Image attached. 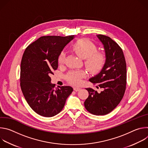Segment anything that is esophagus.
<instances>
[{"instance_id":"esophagus-1","label":"esophagus","mask_w":148,"mask_h":148,"mask_svg":"<svg viewBox=\"0 0 148 148\" xmlns=\"http://www.w3.org/2000/svg\"><path fill=\"white\" fill-rule=\"evenodd\" d=\"M74 90L75 91H80L81 90V88L80 87H74Z\"/></svg>"}]
</instances>
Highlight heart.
Instances as JSON below:
<instances>
[{
	"mask_svg": "<svg viewBox=\"0 0 148 148\" xmlns=\"http://www.w3.org/2000/svg\"><path fill=\"white\" fill-rule=\"evenodd\" d=\"M73 50L80 58L85 59V66L88 70L92 74H95L100 71L105 62L104 54L97 51L96 45L87 38L78 40L74 44ZM66 54L62 52L58 57L60 65L64 64L66 61ZM86 77V73L83 71H72L67 76V80L75 85L80 84L82 78Z\"/></svg>",
	"mask_w": 148,
	"mask_h": 148,
	"instance_id": "obj_1",
	"label": "heart"
}]
</instances>
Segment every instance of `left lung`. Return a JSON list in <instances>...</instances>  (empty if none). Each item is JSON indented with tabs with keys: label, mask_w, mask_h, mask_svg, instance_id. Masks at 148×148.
Returning <instances> with one entry per match:
<instances>
[{
	"label": "left lung",
	"mask_w": 148,
	"mask_h": 148,
	"mask_svg": "<svg viewBox=\"0 0 148 148\" xmlns=\"http://www.w3.org/2000/svg\"><path fill=\"white\" fill-rule=\"evenodd\" d=\"M101 41L106 56L105 64L90 81L102 91L98 93L88 88L89 95L84 102L86 110L95 115H104L114 110L122 100L126 85V65L123 51L110 37L97 35Z\"/></svg>",
	"instance_id": "1"
}]
</instances>
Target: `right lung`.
I'll return each instance as SVG.
<instances>
[{"instance_id":"obj_1","label":"right lung","mask_w":148,"mask_h":148,"mask_svg":"<svg viewBox=\"0 0 148 148\" xmlns=\"http://www.w3.org/2000/svg\"><path fill=\"white\" fill-rule=\"evenodd\" d=\"M74 37L73 35L42 36L29 45L23 53L21 89L29 106L41 116L51 117L60 112L73 91L70 86L55 87L50 75L58 68L61 51Z\"/></svg>"}]
</instances>
